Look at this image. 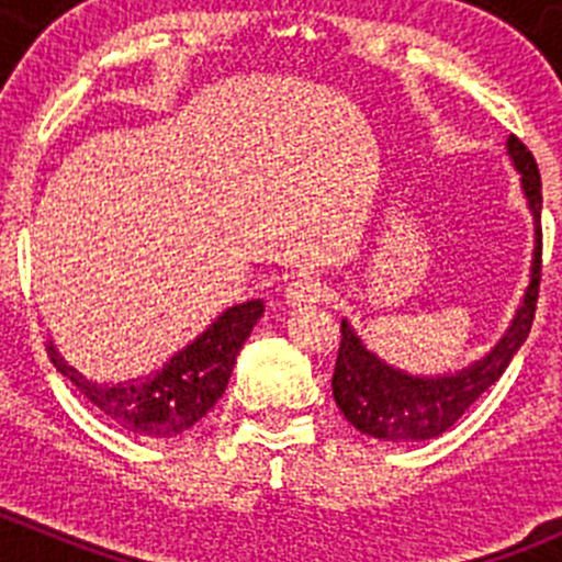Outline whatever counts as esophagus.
Here are the masks:
<instances>
[{"mask_svg": "<svg viewBox=\"0 0 562 562\" xmlns=\"http://www.w3.org/2000/svg\"><path fill=\"white\" fill-rule=\"evenodd\" d=\"M326 296V288L315 277H296L291 285L285 288V304L288 307H302V304H315Z\"/></svg>", "mask_w": 562, "mask_h": 562, "instance_id": "esophagus-1", "label": "esophagus"}]
</instances>
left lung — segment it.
I'll list each match as a JSON object with an SVG mask.
<instances>
[{
	"label": "left lung",
	"mask_w": 562,
	"mask_h": 562,
	"mask_svg": "<svg viewBox=\"0 0 562 562\" xmlns=\"http://www.w3.org/2000/svg\"><path fill=\"white\" fill-rule=\"evenodd\" d=\"M506 151L519 171L527 209L532 214V260L530 285L522 304L512 317L495 348L479 361L446 375H411L372 353L348 317L339 331V353L334 364L331 391L337 407L361 435L386 440V443H416L443 435L454 427L464 411L484 394L512 364L514 353L522 348L536 315L538 280H541V173L527 146L517 135H508Z\"/></svg>",
	"instance_id": "left-lung-1"
}]
</instances>
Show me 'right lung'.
<instances>
[{
  "mask_svg": "<svg viewBox=\"0 0 562 562\" xmlns=\"http://www.w3.org/2000/svg\"><path fill=\"white\" fill-rule=\"evenodd\" d=\"M260 315V299L228 307L209 323L206 331L176 350L160 370L119 383L89 381L67 364L54 342H48V356L56 372L81 391L108 422L140 438H176L201 422L225 394L236 356Z\"/></svg>",
  "mask_w": 562,
  "mask_h": 562,
  "instance_id": "obj_1",
  "label": "right lung"
}]
</instances>
